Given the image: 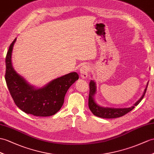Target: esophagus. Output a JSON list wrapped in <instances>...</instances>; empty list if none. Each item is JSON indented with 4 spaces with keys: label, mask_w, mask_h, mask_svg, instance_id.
I'll list each match as a JSON object with an SVG mask.
<instances>
[{
    "label": "esophagus",
    "mask_w": 154,
    "mask_h": 154,
    "mask_svg": "<svg viewBox=\"0 0 154 154\" xmlns=\"http://www.w3.org/2000/svg\"><path fill=\"white\" fill-rule=\"evenodd\" d=\"M89 72V66H88V65H83V66H82L81 67L80 70L81 78H83V79H84V78H87L88 76Z\"/></svg>",
    "instance_id": "esophagus-1"
}]
</instances>
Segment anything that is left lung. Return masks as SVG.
<instances>
[{
    "label": "left lung",
    "instance_id": "left-lung-1",
    "mask_svg": "<svg viewBox=\"0 0 154 154\" xmlns=\"http://www.w3.org/2000/svg\"><path fill=\"white\" fill-rule=\"evenodd\" d=\"M147 89V86L144 90V94L141 98L134 104L133 106L130 108H104L99 106L96 104L94 100V95L96 93V85L94 81L91 80L89 82V94L88 99V105L90 110L92 113L96 116L102 118H119L125 115L130 111L132 110L134 106L138 105L140 103V101L144 98L145 93Z\"/></svg>",
    "mask_w": 154,
    "mask_h": 154
}]
</instances>
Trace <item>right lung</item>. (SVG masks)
Segmentation results:
<instances>
[{"label": "right lung", "instance_id": "right-lung-1", "mask_svg": "<svg viewBox=\"0 0 154 154\" xmlns=\"http://www.w3.org/2000/svg\"><path fill=\"white\" fill-rule=\"evenodd\" d=\"M16 40V38L10 44L5 61V80L15 104L25 113L35 116L54 115L61 108L66 91L79 76L76 72H71L52 80L42 88H34L12 66L11 57Z\"/></svg>", "mask_w": 154, "mask_h": 154}]
</instances>
